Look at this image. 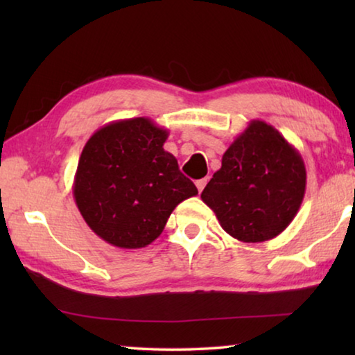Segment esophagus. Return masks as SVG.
Segmentation results:
<instances>
[{
  "instance_id": "34e87169",
  "label": "esophagus",
  "mask_w": 355,
  "mask_h": 355,
  "mask_svg": "<svg viewBox=\"0 0 355 355\" xmlns=\"http://www.w3.org/2000/svg\"><path fill=\"white\" fill-rule=\"evenodd\" d=\"M207 183H208V180H207V178H200V180H197V182H196V186H197V189H199V192H202V191H203V188H205Z\"/></svg>"
}]
</instances>
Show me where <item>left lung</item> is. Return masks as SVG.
I'll return each instance as SVG.
<instances>
[{
	"label": "left lung",
	"instance_id": "obj_1",
	"mask_svg": "<svg viewBox=\"0 0 355 355\" xmlns=\"http://www.w3.org/2000/svg\"><path fill=\"white\" fill-rule=\"evenodd\" d=\"M300 153L272 125L252 120L222 156L202 192L220 227L243 243H261L291 224L304 200Z\"/></svg>",
	"mask_w": 355,
	"mask_h": 355
}]
</instances>
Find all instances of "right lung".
Instances as JSON below:
<instances>
[{"mask_svg": "<svg viewBox=\"0 0 355 355\" xmlns=\"http://www.w3.org/2000/svg\"><path fill=\"white\" fill-rule=\"evenodd\" d=\"M169 131L147 117L116 120L89 137L78 161L73 197L95 235L120 249H141L163 233L196 184L163 148Z\"/></svg>", "mask_w": 355, "mask_h": 355, "instance_id": "right-lung-1", "label": "right lung"}]
</instances>
